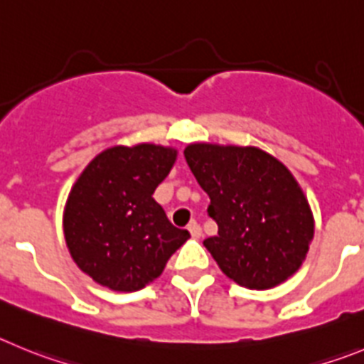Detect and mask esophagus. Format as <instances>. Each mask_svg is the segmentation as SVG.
<instances>
[{
    "label": "esophagus",
    "mask_w": 364,
    "mask_h": 364,
    "mask_svg": "<svg viewBox=\"0 0 364 364\" xmlns=\"http://www.w3.org/2000/svg\"><path fill=\"white\" fill-rule=\"evenodd\" d=\"M188 232H190V235H192V237H194V239H199L203 235L201 227H199V225L196 221L190 223V225H188Z\"/></svg>",
    "instance_id": "obj_1"
}]
</instances>
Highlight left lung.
Here are the masks:
<instances>
[{"mask_svg": "<svg viewBox=\"0 0 364 364\" xmlns=\"http://www.w3.org/2000/svg\"><path fill=\"white\" fill-rule=\"evenodd\" d=\"M185 159L210 205L218 234L203 241L228 279L268 290L294 276L314 239L303 188L277 158L257 146L190 143Z\"/></svg>", "mask_w": 364, "mask_h": 364, "instance_id": "obj_1", "label": "left lung"}]
</instances>
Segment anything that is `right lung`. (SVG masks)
Returning a JSON list of instances; mask_svg holds the SVG:
<instances>
[{
  "instance_id": "add662e5",
  "label": "right lung",
  "mask_w": 364,
  "mask_h": 364,
  "mask_svg": "<svg viewBox=\"0 0 364 364\" xmlns=\"http://www.w3.org/2000/svg\"><path fill=\"white\" fill-rule=\"evenodd\" d=\"M176 159L172 146H110L72 185L63 210L65 241L77 268L97 284L116 292L141 290L190 237L152 198Z\"/></svg>"
}]
</instances>
